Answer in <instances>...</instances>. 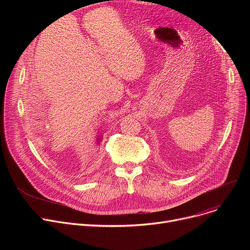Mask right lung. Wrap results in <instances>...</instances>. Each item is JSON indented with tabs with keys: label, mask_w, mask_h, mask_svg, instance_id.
Here are the masks:
<instances>
[{
	"label": "right lung",
	"mask_w": 250,
	"mask_h": 250,
	"mask_svg": "<svg viewBox=\"0 0 250 250\" xmlns=\"http://www.w3.org/2000/svg\"><path fill=\"white\" fill-rule=\"evenodd\" d=\"M101 139H102V137H101V136H97V138H96V142L99 144V143L101 142Z\"/></svg>",
	"instance_id": "right-lung-1"
}]
</instances>
